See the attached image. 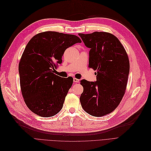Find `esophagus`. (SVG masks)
<instances>
[{
    "instance_id": "1",
    "label": "esophagus",
    "mask_w": 151,
    "mask_h": 151,
    "mask_svg": "<svg viewBox=\"0 0 151 151\" xmlns=\"http://www.w3.org/2000/svg\"><path fill=\"white\" fill-rule=\"evenodd\" d=\"M73 81L75 83H78V82H79V80H78V78H73Z\"/></svg>"
}]
</instances>
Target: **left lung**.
<instances>
[{"label":"left lung","instance_id":"1","mask_svg":"<svg viewBox=\"0 0 151 151\" xmlns=\"http://www.w3.org/2000/svg\"><path fill=\"white\" fill-rule=\"evenodd\" d=\"M89 51V68L97 70L96 81L83 79L80 101L83 110L101 117L116 109L126 90L130 72L127 52L119 40L106 32L78 34Z\"/></svg>","mask_w":151,"mask_h":151}]
</instances>
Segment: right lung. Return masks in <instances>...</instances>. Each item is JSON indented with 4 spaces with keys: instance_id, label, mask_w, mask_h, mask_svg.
Instances as JSON below:
<instances>
[{
    "instance_id": "right-lung-1",
    "label": "right lung",
    "mask_w": 151,
    "mask_h": 151,
    "mask_svg": "<svg viewBox=\"0 0 151 151\" xmlns=\"http://www.w3.org/2000/svg\"><path fill=\"white\" fill-rule=\"evenodd\" d=\"M75 35L46 31L29 41L19 63L20 87L24 102L40 117H52L62 109L73 78L55 73L65 50L81 43Z\"/></svg>"
}]
</instances>
